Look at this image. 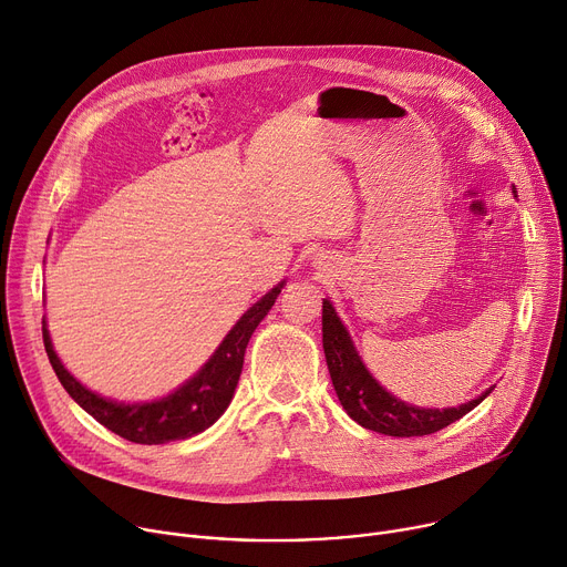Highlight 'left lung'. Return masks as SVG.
Wrapping results in <instances>:
<instances>
[{
	"label": "left lung",
	"instance_id": "left-lung-1",
	"mask_svg": "<svg viewBox=\"0 0 567 567\" xmlns=\"http://www.w3.org/2000/svg\"><path fill=\"white\" fill-rule=\"evenodd\" d=\"M323 350L334 391L348 416L362 427L386 436L434 434L466 416L491 393L488 389L480 398L452 409H419L393 398L362 364L330 300H323Z\"/></svg>",
	"mask_w": 567,
	"mask_h": 567
}]
</instances>
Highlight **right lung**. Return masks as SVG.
Instances as JSON below:
<instances>
[{
  "label": "right lung",
  "mask_w": 567,
  "mask_h": 567,
  "mask_svg": "<svg viewBox=\"0 0 567 567\" xmlns=\"http://www.w3.org/2000/svg\"><path fill=\"white\" fill-rule=\"evenodd\" d=\"M280 289L282 285L274 287L262 300H257L250 307V310L237 321V326L228 332L219 350L210 357V362L205 364L187 384H183L178 391H174L163 400L146 402V404H120L106 398H99L96 393L81 386L65 371L54 348H51V339L44 328V321H42V341H44L49 364L59 375L65 391L101 425L131 443H142V445L181 441L208 430L230 404L235 386L241 375L248 339L274 307Z\"/></svg>",
  "instance_id": "1"
}]
</instances>
